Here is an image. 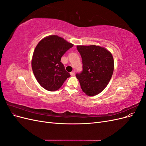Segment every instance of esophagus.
Instances as JSON below:
<instances>
[{"instance_id": "34e87169", "label": "esophagus", "mask_w": 146, "mask_h": 146, "mask_svg": "<svg viewBox=\"0 0 146 146\" xmlns=\"http://www.w3.org/2000/svg\"><path fill=\"white\" fill-rule=\"evenodd\" d=\"M70 76H75V71L71 72L70 73Z\"/></svg>"}]
</instances>
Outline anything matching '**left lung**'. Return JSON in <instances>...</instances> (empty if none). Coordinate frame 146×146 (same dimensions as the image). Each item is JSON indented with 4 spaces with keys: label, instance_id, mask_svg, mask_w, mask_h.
Segmentation results:
<instances>
[{
    "label": "left lung",
    "instance_id": "1",
    "mask_svg": "<svg viewBox=\"0 0 146 146\" xmlns=\"http://www.w3.org/2000/svg\"><path fill=\"white\" fill-rule=\"evenodd\" d=\"M82 59V71L76 76L81 88L89 96L99 94L107 86L114 70L111 53L100 46H77Z\"/></svg>",
    "mask_w": 146,
    "mask_h": 146
}]
</instances>
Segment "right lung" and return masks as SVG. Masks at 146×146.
I'll return each mask as SVG.
<instances>
[{
	"label": "right lung",
	"instance_id": "1",
	"mask_svg": "<svg viewBox=\"0 0 146 146\" xmlns=\"http://www.w3.org/2000/svg\"><path fill=\"white\" fill-rule=\"evenodd\" d=\"M73 46L56 35L46 37L38 44L33 52L32 67L39 85L46 90H58L70 76L60 61Z\"/></svg>",
	"mask_w": 146,
	"mask_h": 146
}]
</instances>
